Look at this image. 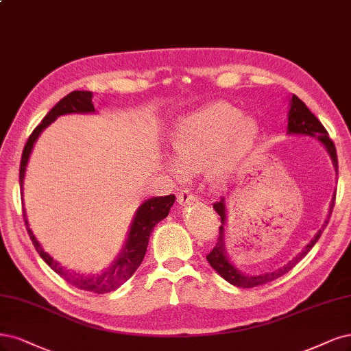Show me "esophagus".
Segmentation results:
<instances>
[{
  "label": "esophagus",
  "instance_id": "1",
  "mask_svg": "<svg viewBox=\"0 0 351 351\" xmlns=\"http://www.w3.org/2000/svg\"><path fill=\"white\" fill-rule=\"evenodd\" d=\"M177 200L180 204H190V203H195L197 199L195 196V193L191 191V189H183L178 193Z\"/></svg>",
  "mask_w": 351,
  "mask_h": 351
}]
</instances>
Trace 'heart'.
<instances>
[{
	"label": "heart",
	"instance_id": "heart-1",
	"mask_svg": "<svg viewBox=\"0 0 351 351\" xmlns=\"http://www.w3.org/2000/svg\"><path fill=\"white\" fill-rule=\"evenodd\" d=\"M258 138L256 119L241 114L232 104L216 101L181 120L173 134L171 148L183 173L195 174L208 168L212 177L222 180L243 167ZM178 169L171 165L173 171L178 173Z\"/></svg>",
	"mask_w": 351,
	"mask_h": 351
}]
</instances>
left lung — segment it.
I'll return each mask as SVG.
<instances>
[{
    "instance_id": "8db88e82",
    "label": "left lung",
    "mask_w": 351,
    "mask_h": 351,
    "mask_svg": "<svg viewBox=\"0 0 351 351\" xmlns=\"http://www.w3.org/2000/svg\"><path fill=\"white\" fill-rule=\"evenodd\" d=\"M287 134L289 135H309L317 138L325 148H327L331 160H332V165L335 168V173L338 174V160H337V151L334 147V142L330 139L328 132L325 130V128L322 126V123L315 117L309 108L305 106V103L302 101L298 95H292L291 99V108H289L287 113ZM335 204V195L330 203V212H328V217L325 219L322 228L317 232V235L312 238L311 243L302 250L295 258H292L283 267L269 271V273H263V274H245L243 271H239L235 265L229 261L228 254H226V245H225V222H226V209H225V199L222 197L219 202H216L213 204V209L216 210V213L221 216V228H219V235H217V241L216 245L213 247V250L206 256L208 263L212 265V269L216 270L217 274H221L226 282H229L231 285L237 286V287H244V289H250V287H256V286H261L269 282H273L276 279H279L283 274H286L289 270H292L295 265L304 258L306 254L312 250V247L317 244V241L319 239L324 228L328 225L330 216L332 213Z\"/></svg>"
}]
</instances>
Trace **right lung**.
<instances>
[{"mask_svg": "<svg viewBox=\"0 0 351 351\" xmlns=\"http://www.w3.org/2000/svg\"><path fill=\"white\" fill-rule=\"evenodd\" d=\"M94 112L95 108L93 104L91 91H72L68 95H65V97L43 117L40 125L34 128L26 145H24L23 155H21V162H20L21 196H23V180H24V173H26V165L29 162V156L32 154L33 145L36 139L39 138L40 132L46 126H49L53 120H56V117L62 114L94 113ZM174 202H176L174 195L151 197L148 200H145L136 210V215L134 217V222H132L126 244L122 252L119 254L114 264H112L110 267L104 270L101 274H82L77 271H71L65 269L64 265H60V263L55 261L49 254L42 248L39 241L33 235L24 209H23V216H24V222H26V226H27L29 237L32 239L36 251L39 252V256L43 258V261L49 265L55 273H58L69 285L81 289V291H87L93 293H107V292L116 291L119 286H122L129 277L136 271V269L139 267L145 257V252H147L149 237L152 234L154 226L158 222H161L164 217H167Z\"/></svg>", "mask_w": 351, "mask_h": 351, "instance_id": "obj_1", "label": "right lung"}]
</instances>
